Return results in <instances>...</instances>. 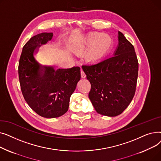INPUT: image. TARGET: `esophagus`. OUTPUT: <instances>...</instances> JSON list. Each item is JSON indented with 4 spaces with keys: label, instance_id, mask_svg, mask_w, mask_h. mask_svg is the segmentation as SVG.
Returning a JSON list of instances; mask_svg holds the SVG:
<instances>
[{
    "label": "esophagus",
    "instance_id": "obj_1",
    "mask_svg": "<svg viewBox=\"0 0 161 161\" xmlns=\"http://www.w3.org/2000/svg\"><path fill=\"white\" fill-rule=\"evenodd\" d=\"M81 76L82 78H86V75L85 72H84L82 70H81Z\"/></svg>",
    "mask_w": 161,
    "mask_h": 161
}]
</instances>
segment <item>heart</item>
<instances>
[{
    "label": "heart",
    "instance_id": "1",
    "mask_svg": "<svg viewBox=\"0 0 161 161\" xmlns=\"http://www.w3.org/2000/svg\"><path fill=\"white\" fill-rule=\"evenodd\" d=\"M112 39L107 34L92 32L83 37L75 50V53L86 52V58L89 62L94 63L102 58L110 49Z\"/></svg>",
    "mask_w": 161,
    "mask_h": 161
}]
</instances>
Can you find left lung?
Returning a JSON list of instances; mask_svg holds the SVG:
<instances>
[{"instance_id":"left-lung-1","label":"left lung","mask_w":161,"mask_h":161,"mask_svg":"<svg viewBox=\"0 0 161 161\" xmlns=\"http://www.w3.org/2000/svg\"><path fill=\"white\" fill-rule=\"evenodd\" d=\"M119 43L114 56L82 69L91 85L89 98L97 113L109 117L121 114L136 91L138 62L134 47L118 32Z\"/></svg>"}]
</instances>
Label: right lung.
Returning <instances> with one entry per match:
<instances>
[{
    "label": "right lung",
    "mask_w": 161,
    "mask_h": 161,
    "mask_svg": "<svg viewBox=\"0 0 161 161\" xmlns=\"http://www.w3.org/2000/svg\"><path fill=\"white\" fill-rule=\"evenodd\" d=\"M52 32L32 36L23 47L18 73L23 97L32 110L46 118L58 117L69 109L70 98L81 78L80 68L55 69L42 65L35 54L52 39Z\"/></svg>",
    "instance_id": "obj_1"
}]
</instances>
